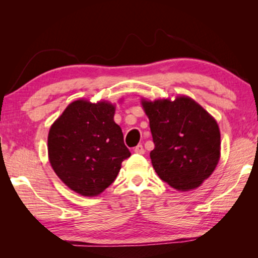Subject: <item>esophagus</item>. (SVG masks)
Instances as JSON below:
<instances>
[{"label": "esophagus", "mask_w": 258, "mask_h": 258, "mask_svg": "<svg viewBox=\"0 0 258 258\" xmlns=\"http://www.w3.org/2000/svg\"><path fill=\"white\" fill-rule=\"evenodd\" d=\"M134 152H137V154H139V155H143L146 152V150L142 145H139L134 148Z\"/></svg>", "instance_id": "esophagus-1"}]
</instances>
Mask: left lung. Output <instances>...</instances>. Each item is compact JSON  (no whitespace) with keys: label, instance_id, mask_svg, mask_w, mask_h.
<instances>
[{"label":"left lung","instance_id":"obj_1","mask_svg":"<svg viewBox=\"0 0 258 258\" xmlns=\"http://www.w3.org/2000/svg\"><path fill=\"white\" fill-rule=\"evenodd\" d=\"M155 149L150 152L158 176L180 191L198 187L212 175L221 155L216 120L189 97L147 101Z\"/></svg>","mask_w":258,"mask_h":258}]
</instances>
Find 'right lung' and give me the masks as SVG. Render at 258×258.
I'll list each match as a JSON object with an SVG mask.
<instances>
[{"label": "right lung", "mask_w": 258, "mask_h": 258, "mask_svg": "<svg viewBox=\"0 0 258 258\" xmlns=\"http://www.w3.org/2000/svg\"><path fill=\"white\" fill-rule=\"evenodd\" d=\"M113 115L111 103L76 100L50 128L47 151L52 168L64 184L85 197L106 190L131 156Z\"/></svg>", "instance_id": "1"}]
</instances>
